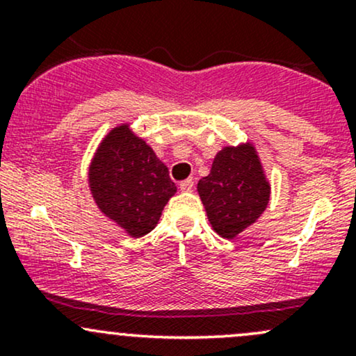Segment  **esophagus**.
Masks as SVG:
<instances>
[{
	"mask_svg": "<svg viewBox=\"0 0 356 356\" xmlns=\"http://www.w3.org/2000/svg\"><path fill=\"white\" fill-rule=\"evenodd\" d=\"M192 187H194V181H192V179H186V181H181V184H179V189L184 192L191 191Z\"/></svg>",
	"mask_w": 356,
	"mask_h": 356,
	"instance_id": "esophagus-1",
	"label": "esophagus"
}]
</instances>
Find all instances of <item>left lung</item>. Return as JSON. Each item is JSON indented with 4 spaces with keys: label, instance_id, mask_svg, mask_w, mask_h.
<instances>
[{
    "label": "left lung",
    "instance_id": "obj_1",
    "mask_svg": "<svg viewBox=\"0 0 356 356\" xmlns=\"http://www.w3.org/2000/svg\"><path fill=\"white\" fill-rule=\"evenodd\" d=\"M197 191L214 231L227 239L251 226L269 201V186L254 149L248 144L220 150Z\"/></svg>",
    "mask_w": 356,
    "mask_h": 356
}]
</instances>
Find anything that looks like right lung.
I'll return each instance as SVG.
<instances>
[{
  "label": "right lung",
  "mask_w": 356,
  "mask_h": 356,
  "mask_svg": "<svg viewBox=\"0 0 356 356\" xmlns=\"http://www.w3.org/2000/svg\"><path fill=\"white\" fill-rule=\"evenodd\" d=\"M90 189L100 211L134 238L154 229L177 191L167 167L127 125L112 130L97 150Z\"/></svg>",
  "instance_id": "1"
}]
</instances>
